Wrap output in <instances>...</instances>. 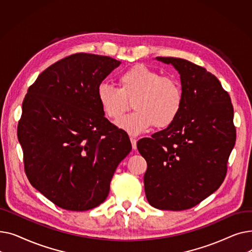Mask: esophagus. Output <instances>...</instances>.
Masks as SVG:
<instances>
[{
  "label": "esophagus",
  "instance_id": "obj_1",
  "mask_svg": "<svg viewBox=\"0 0 252 252\" xmlns=\"http://www.w3.org/2000/svg\"><path fill=\"white\" fill-rule=\"evenodd\" d=\"M130 143H131V147H133L134 150L137 149V140L135 138H130Z\"/></svg>",
  "mask_w": 252,
  "mask_h": 252
}]
</instances>
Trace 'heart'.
Instances as JSON below:
<instances>
[{"instance_id":"obj_1","label":"heart","mask_w":252,"mask_h":252,"mask_svg":"<svg viewBox=\"0 0 252 252\" xmlns=\"http://www.w3.org/2000/svg\"><path fill=\"white\" fill-rule=\"evenodd\" d=\"M119 89L101 84L97 99L103 113L118 121L133 103L136 110L117 126L130 135L143 133L152 126L164 128L173 124L183 106V91L177 79L161 74L146 65L137 64L118 77Z\"/></svg>"}]
</instances>
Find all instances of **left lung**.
Wrapping results in <instances>:
<instances>
[{
	"mask_svg": "<svg viewBox=\"0 0 252 252\" xmlns=\"http://www.w3.org/2000/svg\"><path fill=\"white\" fill-rule=\"evenodd\" d=\"M181 75L183 106L176 121L152 138L138 141L147 161L148 202L162 210H185L217 191L227 175L236 128L231 98L204 67L175 57H157Z\"/></svg>",
	"mask_w": 252,
	"mask_h": 252,
	"instance_id": "1",
	"label": "left lung"
}]
</instances>
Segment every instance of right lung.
<instances>
[{
  "instance_id": "obj_1",
  "label": "right lung",
  "mask_w": 252,
  "mask_h": 252,
  "mask_svg": "<svg viewBox=\"0 0 252 252\" xmlns=\"http://www.w3.org/2000/svg\"><path fill=\"white\" fill-rule=\"evenodd\" d=\"M119 64L76 53L49 66L24 97L17 136L26 177L63 209L100 205L131 150L127 134L104 116L97 99L98 87Z\"/></svg>"
}]
</instances>
